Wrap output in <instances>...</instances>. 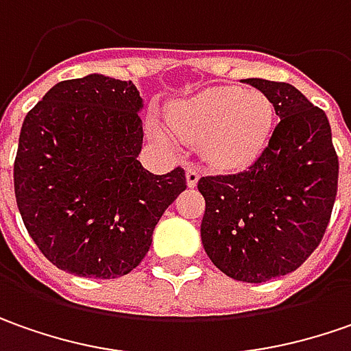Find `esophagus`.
<instances>
[{"label":"esophagus","mask_w":351,"mask_h":351,"mask_svg":"<svg viewBox=\"0 0 351 351\" xmlns=\"http://www.w3.org/2000/svg\"><path fill=\"white\" fill-rule=\"evenodd\" d=\"M199 180V169L196 165H188L186 167V184L190 188H194Z\"/></svg>","instance_id":"1"}]
</instances>
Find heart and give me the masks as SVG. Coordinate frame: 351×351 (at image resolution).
Masks as SVG:
<instances>
[{
  "label": "heart",
  "instance_id": "b5f03b06",
  "mask_svg": "<svg viewBox=\"0 0 351 351\" xmlns=\"http://www.w3.org/2000/svg\"><path fill=\"white\" fill-rule=\"evenodd\" d=\"M169 124L182 139L202 143L208 161L219 169L252 163L266 147L274 128V104L260 91L212 87L169 106ZM147 132L155 141L171 145L173 134L157 116Z\"/></svg>",
  "mask_w": 351,
  "mask_h": 351
}]
</instances>
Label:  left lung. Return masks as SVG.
Listing matches in <instances>:
<instances>
[{"label":"left lung","mask_w":351,"mask_h":351,"mask_svg":"<svg viewBox=\"0 0 351 351\" xmlns=\"http://www.w3.org/2000/svg\"><path fill=\"white\" fill-rule=\"evenodd\" d=\"M243 81L272 101L280 124L247 171L199 178V233L225 276L262 284L297 270L319 247L338 190V155L326 114L293 85Z\"/></svg>","instance_id":"obj_1"}]
</instances>
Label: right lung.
Masks as SVG:
<instances>
[{
	"label": "right lung",
	"instance_id": "obj_1",
	"mask_svg": "<svg viewBox=\"0 0 351 351\" xmlns=\"http://www.w3.org/2000/svg\"><path fill=\"white\" fill-rule=\"evenodd\" d=\"M141 108L132 81L91 73L60 81L23 122L13 167L19 212L64 272L99 280L132 272L186 190L180 167L153 175L138 161Z\"/></svg>",
	"mask_w": 351,
	"mask_h": 351
}]
</instances>
